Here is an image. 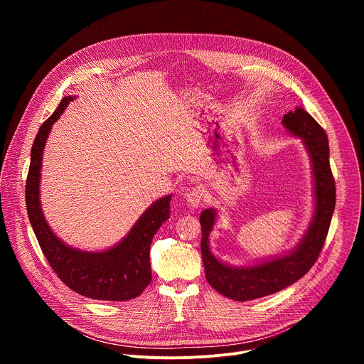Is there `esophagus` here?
Wrapping results in <instances>:
<instances>
[{
    "instance_id": "34e87169",
    "label": "esophagus",
    "mask_w": 364,
    "mask_h": 364,
    "mask_svg": "<svg viewBox=\"0 0 364 364\" xmlns=\"http://www.w3.org/2000/svg\"><path fill=\"white\" fill-rule=\"evenodd\" d=\"M203 198H204V190L201 187H193L186 194V204L190 207V209H197V207L201 205Z\"/></svg>"
}]
</instances>
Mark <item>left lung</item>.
<instances>
[{
  "instance_id": "1",
  "label": "left lung",
  "mask_w": 364,
  "mask_h": 364,
  "mask_svg": "<svg viewBox=\"0 0 364 364\" xmlns=\"http://www.w3.org/2000/svg\"><path fill=\"white\" fill-rule=\"evenodd\" d=\"M282 125L291 135L302 139L313 166L314 216L299 243L285 255L264 259L250 267L226 265L210 252L209 246V236L218 218L216 210L205 209L200 215L205 279L218 292L235 301H250L275 294L302 278L320 256L334 213L336 183L330 168L326 131L302 108L284 115Z\"/></svg>"
}]
</instances>
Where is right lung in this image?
Returning a JSON list of instances; mask_svg holds the SVG:
<instances>
[{"label":"right lung","instance_id":"add662e5","mask_svg":"<svg viewBox=\"0 0 364 364\" xmlns=\"http://www.w3.org/2000/svg\"><path fill=\"white\" fill-rule=\"evenodd\" d=\"M73 96H65L58 109L40 127L31 146L26 183L27 213L38 245L58 277L75 292L100 301H128L151 282L149 246L160 226L170 219L171 194L154 201L114 247L86 252L68 246L47 225L40 204L43 151L51 127L65 112Z\"/></svg>","mask_w":364,"mask_h":364}]
</instances>
